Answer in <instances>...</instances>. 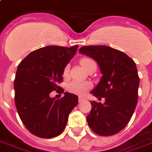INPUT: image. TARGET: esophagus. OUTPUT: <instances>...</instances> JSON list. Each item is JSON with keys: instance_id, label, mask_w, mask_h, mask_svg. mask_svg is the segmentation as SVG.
Listing matches in <instances>:
<instances>
[{"instance_id": "1", "label": "esophagus", "mask_w": 152, "mask_h": 152, "mask_svg": "<svg viewBox=\"0 0 152 152\" xmlns=\"http://www.w3.org/2000/svg\"><path fill=\"white\" fill-rule=\"evenodd\" d=\"M78 101H79V103H81L82 102H84V101H85V98H84V97H82V96H79Z\"/></svg>"}]
</instances>
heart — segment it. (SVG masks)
Here are the masks:
<instances>
[{"mask_svg": "<svg viewBox=\"0 0 152 152\" xmlns=\"http://www.w3.org/2000/svg\"><path fill=\"white\" fill-rule=\"evenodd\" d=\"M80 64L85 70H87L89 65L93 63V59L89 58H83L80 59ZM63 76L64 78H67L69 76V66H65L63 70ZM92 85L88 82H80V81H72L67 85V91L73 94L76 95H84L87 93L88 89H90Z\"/></svg>", "mask_w": 152, "mask_h": 152, "instance_id": "1", "label": "heart"}]
</instances>
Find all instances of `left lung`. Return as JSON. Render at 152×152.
Masks as SVG:
<instances>
[{"mask_svg":"<svg viewBox=\"0 0 152 152\" xmlns=\"http://www.w3.org/2000/svg\"><path fill=\"white\" fill-rule=\"evenodd\" d=\"M80 53L95 59L103 74L91 93L105 102H90L88 124L99 135H113L126 126L138 102L139 77L135 63L124 52L107 46H84Z\"/></svg>","mask_w":152,"mask_h":152,"instance_id":"8db88e82","label":"left lung"}]
</instances>
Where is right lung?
<instances>
[{
	"label": "right lung",
	"mask_w": 152,
	"mask_h": 152,
	"mask_svg": "<svg viewBox=\"0 0 152 152\" xmlns=\"http://www.w3.org/2000/svg\"><path fill=\"white\" fill-rule=\"evenodd\" d=\"M72 48L48 46L28 55L17 69L14 80L15 105L20 118L30 133L39 138L56 137L66 127L69 113L78 104V96L66 92L61 99L50 97L59 86L63 70L75 56Z\"/></svg>",
	"instance_id": "obj_1"
}]
</instances>
